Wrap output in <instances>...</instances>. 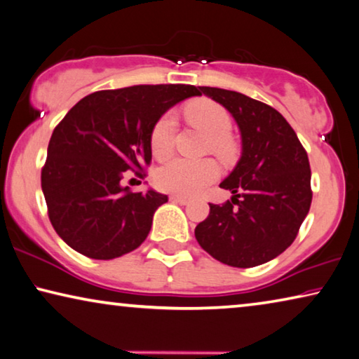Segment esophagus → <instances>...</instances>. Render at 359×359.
<instances>
[{
  "mask_svg": "<svg viewBox=\"0 0 359 359\" xmlns=\"http://www.w3.org/2000/svg\"><path fill=\"white\" fill-rule=\"evenodd\" d=\"M170 201L174 203H179V205H189L190 200L187 196H179V195H172L170 196Z\"/></svg>",
  "mask_w": 359,
  "mask_h": 359,
  "instance_id": "obj_1",
  "label": "esophagus"
}]
</instances>
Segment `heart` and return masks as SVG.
<instances>
[{
	"mask_svg": "<svg viewBox=\"0 0 359 359\" xmlns=\"http://www.w3.org/2000/svg\"><path fill=\"white\" fill-rule=\"evenodd\" d=\"M185 114L191 124L200 127L208 137V148L219 158L227 159L233 154V143L229 137L232 128L231 114L221 104L211 100H196L185 108ZM175 117L172 112L161 116L153 126L149 145L154 156H165L172 148ZM217 165L211 159L189 161L184 158H172L165 161L154 174L158 189L179 196H190L216 180Z\"/></svg>",
	"mask_w": 359,
	"mask_h": 359,
	"instance_id": "1",
	"label": "heart"
}]
</instances>
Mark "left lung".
Segmentation results:
<instances>
[{"mask_svg": "<svg viewBox=\"0 0 359 359\" xmlns=\"http://www.w3.org/2000/svg\"><path fill=\"white\" fill-rule=\"evenodd\" d=\"M237 122L242 156L219 187L231 201L210 203L195 229L200 247L233 267L274 259L295 240L311 206V169L297 133L279 111L232 90L198 87Z\"/></svg>", "mask_w": 359, "mask_h": 359, "instance_id": "left-lung-1", "label": "left lung"}]
</instances>
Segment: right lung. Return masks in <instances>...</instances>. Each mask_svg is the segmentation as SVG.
I'll use <instances>...</instances> for the list:
<instances>
[{
  "mask_svg": "<svg viewBox=\"0 0 359 359\" xmlns=\"http://www.w3.org/2000/svg\"><path fill=\"white\" fill-rule=\"evenodd\" d=\"M200 92L194 85H133L85 96L53 130L41 190L56 233L92 259H114L145 242L153 214L168 201L156 190L132 194L122 172L151 161L153 126Z\"/></svg>",
  "mask_w": 359,
  "mask_h": 359,
  "instance_id": "right-lung-1",
  "label": "right lung"
}]
</instances>
